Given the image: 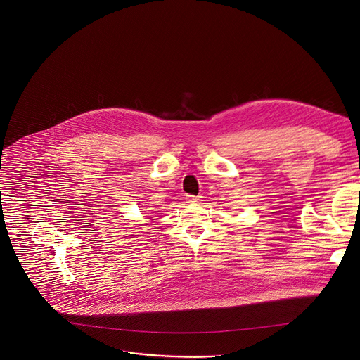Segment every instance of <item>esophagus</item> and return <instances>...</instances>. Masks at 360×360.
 <instances>
[{"mask_svg": "<svg viewBox=\"0 0 360 360\" xmlns=\"http://www.w3.org/2000/svg\"><path fill=\"white\" fill-rule=\"evenodd\" d=\"M199 200H200V196H192V195L186 196V202L189 203H199Z\"/></svg>", "mask_w": 360, "mask_h": 360, "instance_id": "obj_1", "label": "esophagus"}]
</instances>
